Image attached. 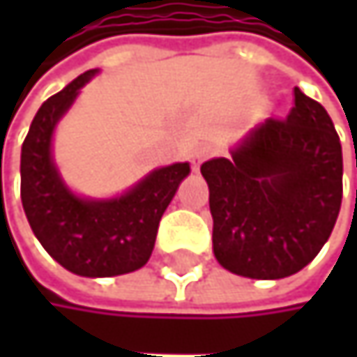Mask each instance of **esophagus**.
<instances>
[{
    "label": "esophagus",
    "mask_w": 357,
    "mask_h": 357,
    "mask_svg": "<svg viewBox=\"0 0 357 357\" xmlns=\"http://www.w3.org/2000/svg\"><path fill=\"white\" fill-rule=\"evenodd\" d=\"M208 155H211V149H208V146H200V149H196V151L192 153V165H194L196 172H198L200 163H202Z\"/></svg>",
    "instance_id": "obj_1"
}]
</instances>
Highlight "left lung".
Segmentation results:
<instances>
[{"mask_svg":"<svg viewBox=\"0 0 357 357\" xmlns=\"http://www.w3.org/2000/svg\"><path fill=\"white\" fill-rule=\"evenodd\" d=\"M287 119H266L202 163L213 215V252L250 279L302 271L328 240L343 196L341 142L326 109L298 86Z\"/></svg>","mask_w":357,"mask_h":357,"instance_id":"obj_1","label":"left lung"}]
</instances>
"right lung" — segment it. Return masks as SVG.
Wrapping results in <instances>:
<instances>
[{
    "mask_svg": "<svg viewBox=\"0 0 357 357\" xmlns=\"http://www.w3.org/2000/svg\"><path fill=\"white\" fill-rule=\"evenodd\" d=\"M95 74H80L40 105L20 155V198L36 240L63 268L93 279L149 262L159 221L190 174V163L159 167L113 198H86L68 188L53 161V132Z\"/></svg>",
    "mask_w": 357,
    "mask_h": 357,
    "instance_id": "right-lung-1",
    "label": "right lung"
}]
</instances>
